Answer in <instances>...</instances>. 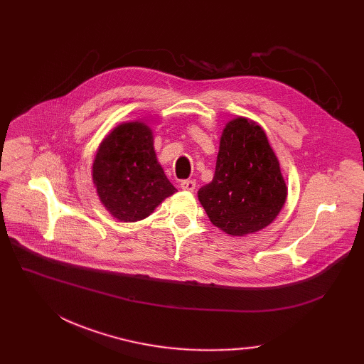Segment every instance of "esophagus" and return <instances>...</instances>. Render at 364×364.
I'll return each mask as SVG.
<instances>
[{
    "instance_id": "1",
    "label": "esophagus",
    "mask_w": 364,
    "mask_h": 364,
    "mask_svg": "<svg viewBox=\"0 0 364 364\" xmlns=\"http://www.w3.org/2000/svg\"><path fill=\"white\" fill-rule=\"evenodd\" d=\"M181 188L187 190V192H193V190L196 188V181L195 180H183Z\"/></svg>"
}]
</instances>
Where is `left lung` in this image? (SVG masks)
<instances>
[{"mask_svg": "<svg viewBox=\"0 0 364 364\" xmlns=\"http://www.w3.org/2000/svg\"><path fill=\"white\" fill-rule=\"evenodd\" d=\"M286 193L279 161L262 128L245 118L228 122L214 178L198 192L211 223L232 236L258 232L277 217Z\"/></svg>", "mask_w": 364, "mask_h": 364, "instance_id": "obj_1", "label": "left lung"}]
</instances>
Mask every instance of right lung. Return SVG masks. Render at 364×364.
Segmentation results:
<instances>
[{
    "instance_id": "right-lung-1",
    "label": "right lung",
    "mask_w": 364,
    "mask_h": 364,
    "mask_svg": "<svg viewBox=\"0 0 364 364\" xmlns=\"http://www.w3.org/2000/svg\"><path fill=\"white\" fill-rule=\"evenodd\" d=\"M92 180L107 211L124 223L149 217L177 192L156 161L151 131L143 122L122 124L109 134L95 155Z\"/></svg>"
}]
</instances>
